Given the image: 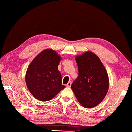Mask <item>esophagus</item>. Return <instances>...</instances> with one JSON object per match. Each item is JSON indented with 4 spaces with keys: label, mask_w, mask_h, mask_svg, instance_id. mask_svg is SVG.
I'll use <instances>...</instances> for the list:
<instances>
[{
    "label": "esophagus",
    "mask_w": 132,
    "mask_h": 132,
    "mask_svg": "<svg viewBox=\"0 0 132 132\" xmlns=\"http://www.w3.org/2000/svg\"><path fill=\"white\" fill-rule=\"evenodd\" d=\"M71 85V81H69L68 83L66 84V87H70Z\"/></svg>",
    "instance_id": "obj_1"
}]
</instances>
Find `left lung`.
Instances as JSON below:
<instances>
[{
    "label": "left lung",
    "mask_w": 132,
    "mask_h": 132,
    "mask_svg": "<svg viewBox=\"0 0 132 132\" xmlns=\"http://www.w3.org/2000/svg\"><path fill=\"white\" fill-rule=\"evenodd\" d=\"M76 61L79 76L71 88L82 106L93 108L102 102L108 92V73L98 56L90 51L76 56Z\"/></svg>",
    "instance_id": "obj_1"
}]
</instances>
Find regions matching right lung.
<instances>
[{"label":"right lung","instance_id":"obj_1","mask_svg":"<svg viewBox=\"0 0 132 132\" xmlns=\"http://www.w3.org/2000/svg\"><path fill=\"white\" fill-rule=\"evenodd\" d=\"M61 57L54 50L46 49L39 53L28 66L26 82L31 94L41 101H47L65 88L58 70Z\"/></svg>","mask_w":132,"mask_h":132}]
</instances>
